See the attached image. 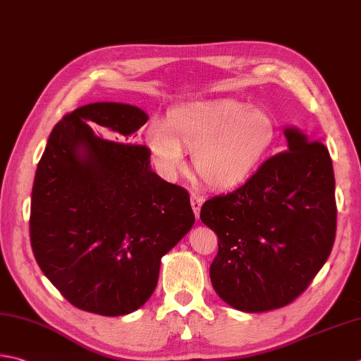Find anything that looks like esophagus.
<instances>
[{"mask_svg":"<svg viewBox=\"0 0 361 361\" xmlns=\"http://www.w3.org/2000/svg\"><path fill=\"white\" fill-rule=\"evenodd\" d=\"M203 202H204L203 195L195 194V192H190V204H192V209H194V213H195L197 217H199V214H200V208H202Z\"/></svg>","mask_w":361,"mask_h":361,"instance_id":"1","label":"esophagus"}]
</instances>
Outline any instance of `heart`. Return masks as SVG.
Segmentation results:
<instances>
[{
    "mask_svg": "<svg viewBox=\"0 0 361 361\" xmlns=\"http://www.w3.org/2000/svg\"><path fill=\"white\" fill-rule=\"evenodd\" d=\"M274 120L266 111L235 102H197L169 112L167 123L154 120L147 130L153 162L172 180L192 150L197 173L208 186L227 189L244 181L275 140Z\"/></svg>",
    "mask_w": 361,
    "mask_h": 361,
    "instance_id": "b5f03b06",
    "label": "heart"
}]
</instances>
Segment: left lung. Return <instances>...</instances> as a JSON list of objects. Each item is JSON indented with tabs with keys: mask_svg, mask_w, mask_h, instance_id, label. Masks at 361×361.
Returning <instances> with one entry per match:
<instances>
[{
	"mask_svg": "<svg viewBox=\"0 0 361 361\" xmlns=\"http://www.w3.org/2000/svg\"><path fill=\"white\" fill-rule=\"evenodd\" d=\"M285 136L288 150L200 209L219 244L211 283L219 298L247 313L298 299L335 243V175L327 147L298 130L288 128Z\"/></svg>",
	"mask_w": 361,
	"mask_h": 361,
	"instance_id": "8db88e82",
	"label": "left lung"
}]
</instances>
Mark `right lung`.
<instances>
[{
	"label": "right lung",
	"mask_w": 361,
	"mask_h": 361,
	"mask_svg": "<svg viewBox=\"0 0 361 361\" xmlns=\"http://www.w3.org/2000/svg\"><path fill=\"white\" fill-rule=\"evenodd\" d=\"M147 120L131 104L81 106L54 125L35 171L32 253L84 312L122 316L142 307L157 288L162 255L195 222L188 190L154 173L150 148L131 142Z\"/></svg>",
	"instance_id": "add662e5"
}]
</instances>
